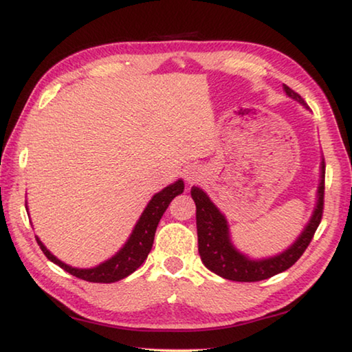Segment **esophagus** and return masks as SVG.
<instances>
[{
  "instance_id": "esophagus-1",
  "label": "esophagus",
  "mask_w": 352,
  "mask_h": 352,
  "mask_svg": "<svg viewBox=\"0 0 352 352\" xmlns=\"http://www.w3.org/2000/svg\"><path fill=\"white\" fill-rule=\"evenodd\" d=\"M184 178H186V182L189 183V184H194V183H197L199 180H200V170L197 169V168H190V169H188V172H186V175H184Z\"/></svg>"
}]
</instances>
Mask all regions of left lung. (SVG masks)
I'll list each match as a JSON object with an SVG mask.
<instances>
[{"instance_id": "1", "label": "left lung", "mask_w": 352, "mask_h": 352, "mask_svg": "<svg viewBox=\"0 0 352 352\" xmlns=\"http://www.w3.org/2000/svg\"><path fill=\"white\" fill-rule=\"evenodd\" d=\"M285 94L290 99L296 100L302 107L307 105L300 94L290 90L287 85H283ZM190 195L195 201L197 214V237H199V253L201 262L206 269L225 279L239 283H254L262 279L272 278L284 270L290 269L295 262L305 253L312 237L317 231L323 216V199H324V160L320 163V183L317 189V204L312 211L305 228L296 237L295 242L284 252L269 258H250L248 254L239 252L231 241L228 220L220 212L219 208L212 204L211 199L204 189L192 186Z\"/></svg>"}]
</instances>
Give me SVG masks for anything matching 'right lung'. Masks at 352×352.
I'll return each instance as SVG.
<instances>
[{
  "label": "right lung",
  "instance_id": "obj_1",
  "mask_svg": "<svg viewBox=\"0 0 352 352\" xmlns=\"http://www.w3.org/2000/svg\"><path fill=\"white\" fill-rule=\"evenodd\" d=\"M183 190V180H177L169 184V186L160 190V192L155 194L144 208V211H142L138 222L135 223L132 234L129 236L127 242L124 243V245L119 248V252L116 254H113L110 259L100 262L99 265L91 267V269H77V267L65 264V262L57 259L56 256L43 245V242L38 239V236H35V239H37L41 252L45 253L47 259L54 262V264H57L65 272L71 273L73 276L90 283H116L119 279H124L126 276L132 275L142 262L147 259V254L151 253L153 245L155 231H157L160 219H162L164 211L168 210L172 199L177 197L178 194H182Z\"/></svg>",
  "mask_w": 352,
  "mask_h": 352
}]
</instances>
